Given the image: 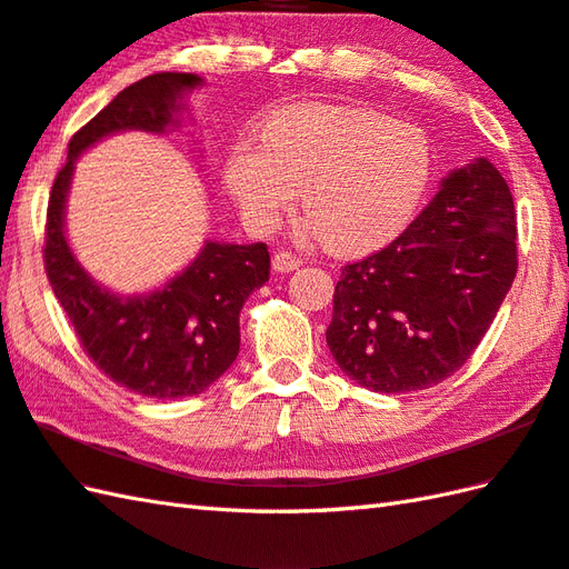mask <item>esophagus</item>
Wrapping results in <instances>:
<instances>
[{"mask_svg": "<svg viewBox=\"0 0 569 569\" xmlns=\"http://www.w3.org/2000/svg\"><path fill=\"white\" fill-rule=\"evenodd\" d=\"M298 267H302V259L296 254H288V252H279L273 257V269L288 273V271H296Z\"/></svg>", "mask_w": 569, "mask_h": 569, "instance_id": "esophagus-1", "label": "esophagus"}]
</instances>
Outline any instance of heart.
Listing matches in <instances>:
<instances>
[{"instance_id":"obj_1","label":"heart","mask_w":569,"mask_h":569,"mask_svg":"<svg viewBox=\"0 0 569 569\" xmlns=\"http://www.w3.org/2000/svg\"><path fill=\"white\" fill-rule=\"evenodd\" d=\"M431 148L417 128L356 106L302 103L273 113L261 144H234L224 189L242 216L271 230L300 191L306 232L339 254L398 237L429 189Z\"/></svg>"}]
</instances>
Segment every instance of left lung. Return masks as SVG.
Listing matches in <instances>:
<instances>
[{
    "instance_id": "8db88e82",
    "label": "left lung",
    "mask_w": 569,
    "mask_h": 569,
    "mask_svg": "<svg viewBox=\"0 0 569 569\" xmlns=\"http://www.w3.org/2000/svg\"><path fill=\"white\" fill-rule=\"evenodd\" d=\"M513 276L509 183L475 157L448 171L398 240L341 269L327 347L361 388H431L478 349Z\"/></svg>"
}]
</instances>
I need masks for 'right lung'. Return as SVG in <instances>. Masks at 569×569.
Instances as JSON below:
<instances>
[{
    "instance_id": "add662e5",
    "label": "right lung",
    "mask_w": 569,
    "mask_h": 569,
    "mask_svg": "<svg viewBox=\"0 0 569 569\" xmlns=\"http://www.w3.org/2000/svg\"><path fill=\"white\" fill-rule=\"evenodd\" d=\"M206 84L193 72H157L118 91L77 130L68 162L48 201L46 273L87 356L118 386L144 398H193L228 371L240 353V310L269 281L263 242L206 240L162 286L144 293L106 288L77 259L68 240V196L74 164L101 140L140 130L167 136L191 118L189 94Z\"/></svg>"
}]
</instances>
